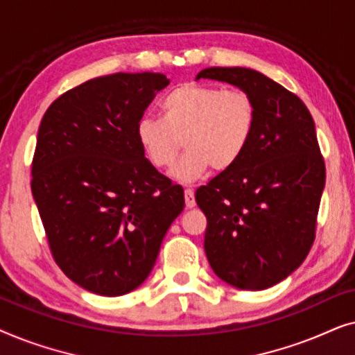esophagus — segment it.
<instances>
[{"instance_id": "esophagus-1", "label": "esophagus", "mask_w": 355, "mask_h": 355, "mask_svg": "<svg viewBox=\"0 0 355 355\" xmlns=\"http://www.w3.org/2000/svg\"><path fill=\"white\" fill-rule=\"evenodd\" d=\"M184 198H186V207L187 208H193L197 205L192 189H186V191H184Z\"/></svg>"}]
</instances>
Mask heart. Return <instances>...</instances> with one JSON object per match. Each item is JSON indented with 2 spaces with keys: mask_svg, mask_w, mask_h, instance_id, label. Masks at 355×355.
Segmentation results:
<instances>
[{
  "mask_svg": "<svg viewBox=\"0 0 355 355\" xmlns=\"http://www.w3.org/2000/svg\"><path fill=\"white\" fill-rule=\"evenodd\" d=\"M255 123V103L245 92L181 84L159 101V119L139 121L135 137L158 169L171 168L184 144L187 150L173 178L193 182L210 168L223 173L236 166L254 137Z\"/></svg>",
  "mask_w": 355,
  "mask_h": 355,
  "instance_id": "obj_1",
  "label": "heart"
}]
</instances>
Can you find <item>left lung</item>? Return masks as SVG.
<instances>
[{"instance_id": "left-lung-1", "label": "left lung", "mask_w": 355, "mask_h": 355, "mask_svg": "<svg viewBox=\"0 0 355 355\" xmlns=\"http://www.w3.org/2000/svg\"><path fill=\"white\" fill-rule=\"evenodd\" d=\"M254 100L255 132L239 163L197 189L205 254L218 278L261 291L302 265L315 239L324 162L312 114L297 95L247 67H207Z\"/></svg>"}]
</instances>
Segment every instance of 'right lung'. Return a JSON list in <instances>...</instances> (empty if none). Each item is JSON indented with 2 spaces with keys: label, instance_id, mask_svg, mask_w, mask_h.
Masks as SVG:
<instances>
[{
  "label": "right lung",
  "instance_id": "right-lung-1",
  "mask_svg": "<svg viewBox=\"0 0 355 355\" xmlns=\"http://www.w3.org/2000/svg\"><path fill=\"white\" fill-rule=\"evenodd\" d=\"M159 72L96 77L53 101L38 128L32 196L58 266L80 288L128 294L147 279L184 191L145 158L135 128Z\"/></svg>",
  "mask_w": 355,
  "mask_h": 355
}]
</instances>
